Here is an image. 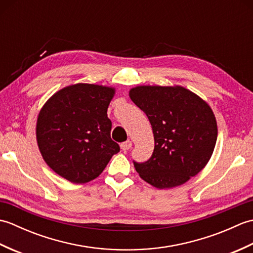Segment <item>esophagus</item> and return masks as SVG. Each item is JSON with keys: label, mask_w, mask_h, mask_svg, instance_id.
Listing matches in <instances>:
<instances>
[{"label": "esophagus", "mask_w": 253, "mask_h": 253, "mask_svg": "<svg viewBox=\"0 0 253 253\" xmlns=\"http://www.w3.org/2000/svg\"><path fill=\"white\" fill-rule=\"evenodd\" d=\"M131 146H132V142L130 140H127L121 144V149L123 151H127V150H129L131 148Z\"/></svg>", "instance_id": "esophagus-1"}]
</instances>
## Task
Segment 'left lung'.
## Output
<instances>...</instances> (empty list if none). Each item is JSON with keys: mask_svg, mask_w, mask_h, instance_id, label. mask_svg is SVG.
<instances>
[{"mask_svg": "<svg viewBox=\"0 0 253 253\" xmlns=\"http://www.w3.org/2000/svg\"><path fill=\"white\" fill-rule=\"evenodd\" d=\"M129 96L148 116L154 136L153 153L133 165L143 180L164 189L184 184L209 162L217 125L206 102L182 87L141 85Z\"/></svg>", "mask_w": 253, "mask_h": 253, "instance_id": "1", "label": "left lung"}]
</instances>
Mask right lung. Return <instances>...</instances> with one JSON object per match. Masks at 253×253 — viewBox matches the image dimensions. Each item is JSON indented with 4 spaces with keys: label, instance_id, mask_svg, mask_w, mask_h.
Segmentation results:
<instances>
[{
    "label": "right lung",
    "instance_id": "obj_1",
    "mask_svg": "<svg viewBox=\"0 0 253 253\" xmlns=\"http://www.w3.org/2000/svg\"><path fill=\"white\" fill-rule=\"evenodd\" d=\"M109 87L77 84L58 91L37 121V141L45 163L74 184L96 178L120 146L111 139Z\"/></svg>",
    "mask_w": 253,
    "mask_h": 253
}]
</instances>
